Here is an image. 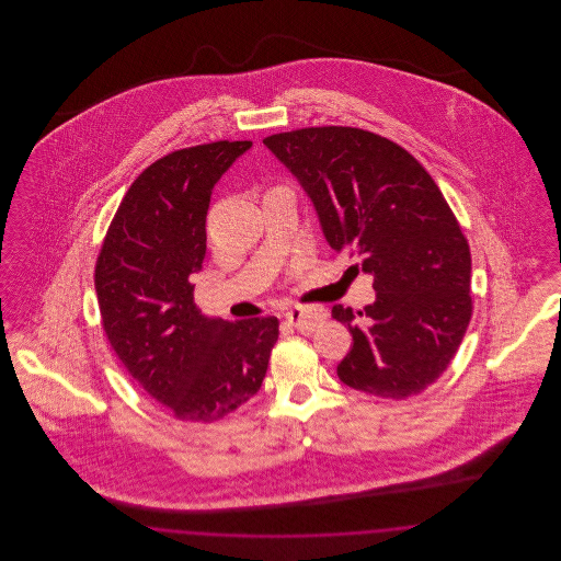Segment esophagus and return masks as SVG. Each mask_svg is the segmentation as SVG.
I'll return each mask as SVG.
<instances>
[{
	"label": "esophagus",
	"mask_w": 561,
	"mask_h": 561,
	"mask_svg": "<svg viewBox=\"0 0 561 561\" xmlns=\"http://www.w3.org/2000/svg\"><path fill=\"white\" fill-rule=\"evenodd\" d=\"M286 320L293 323L296 330L300 332H313L321 321L325 320V311L320 307H293L286 313Z\"/></svg>",
	"instance_id": "obj_1"
}]
</instances>
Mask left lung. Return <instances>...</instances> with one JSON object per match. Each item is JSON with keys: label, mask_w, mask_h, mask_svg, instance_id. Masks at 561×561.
<instances>
[{"label": "left lung", "mask_w": 561, "mask_h": 561, "mask_svg": "<svg viewBox=\"0 0 561 561\" xmlns=\"http://www.w3.org/2000/svg\"><path fill=\"white\" fill-rule=\"evenodd\" d=\"M263 142L305 188L330 248L374 277L364 311L332 307L353 336L339 378L378 398L421 393L453 362L473 309L469 243L442 191L405 149L368 130L302 128Z\"/></svg>", "instance_id": "1"}]
</instances>
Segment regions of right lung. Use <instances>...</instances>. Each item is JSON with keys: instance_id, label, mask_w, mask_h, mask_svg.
Returning a JSON list of instances; mask_svg holds the SVG:
<instances>
[{"instance_id": "1", "label": "right lung", "mask_w": 561, "mask_h": 561, "mask_svg": "<svg viewBox=\"0 0 561 561\" xmlns=\"http://www.w3.org/2000/svg\"><path fill=\"white\" fill-rule=\"evenodd\" d=\"M250 140H218L151 163L128 188L94 271L108 343L179 421L214 423L259 393L277 318H206L193 275L206 256L213 188Z\"/></svg>"}]
</instances>
